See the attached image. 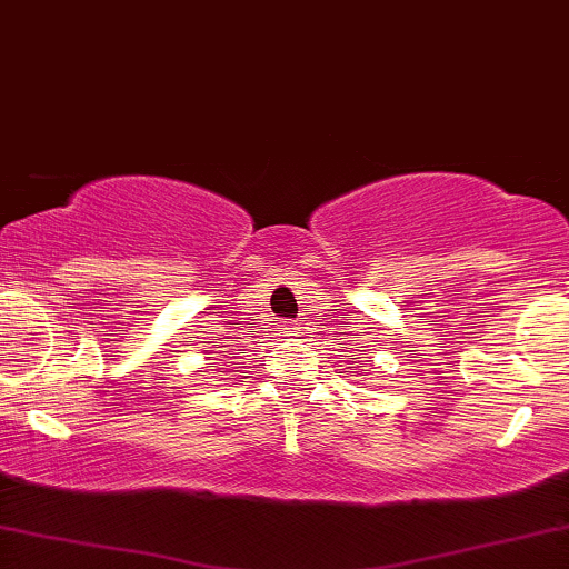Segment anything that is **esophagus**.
<instances>
[{"label":"esophagus","mask_w":569,"mask_h":569,"mask_svg":"<svg viewBox=\"0 0 569 569\" xmlns=\"http://www.w3.org/2000/svg\"><path fill=\"white\" fill-rule=\"evenodd\" d=\"M287 329H290V332H296V327H287Z\"/></svg>","instance_id":"34e87169"}]
</instances>
